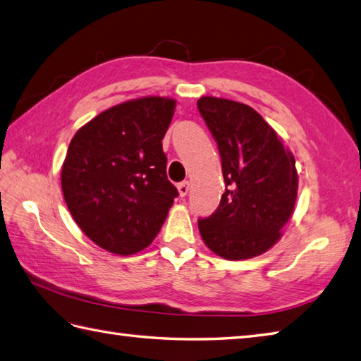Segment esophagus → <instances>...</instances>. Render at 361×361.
<instances>
[{
    "label": "esophagus",
    "mask_w": 361,
    "mask_h": 361,
    "mask_svg": "<svg viewBox=\"0 0 361 361\" xmlns=\"http://www.w3.org/2000/svg\"><path fill=\"white\" fill-rule=\"evenodd\" d=\"M178 190H179V195H180L182 197H185V196H187V193H188V190H190V183H188V180L179 182V183H178Z\"/></svg>",
    "instance_id": "esophagus-1"
}]
</instances>
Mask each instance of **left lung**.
Listing matches in <instances>:
<instances>
[{
  "instance_id": "left-lung-1",
  "label": "left lung",
  "mask_w": 361,
  "mask_h": 361,
  "mask_svg": "<svg viewBox=\"0 0 361 361\" xmlns=\"http://www.w3.org/2000/svg\"><path fill=\"white\" fill-rule=\"evenodd\" d=\"M197 110L218 145L226 183L215 213L197 221L200 233L226 260L252 259L276 245L293 215L296 160L252 107L202 97Z\"/></svg>"
}]
</instances>
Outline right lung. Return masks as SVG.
Here are the masks:
<instances>
[{
	"mask_svg": "<svg viewBox=\"0 0 361 361\" xmlns=\"http://www.w3.org/2000/svg\"><path fill=\"white\" fill-rule=\"evenodd\" d=\"M174 107L171 98L130 99L94 116L70 142L65 202L80 231L109 252L149 246L179 195L161 149Z\"/></svg>",
	"mask_w": 361,
	"mask_h": 361,
	"instance_id": "obj_1",
	"label": "right lung"
}]
</instances>
